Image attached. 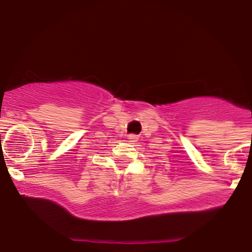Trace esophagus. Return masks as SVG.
I'll list each match as a JSON object with an SVG mask.
<instances>
[{"mask_svg": "<svg viewBox=\"0 0 252 252\" xmlns=\"http://www.w3.org/2000/svg\"><path fill=\"white\" fill-rule=\"evenodd\" d=\"M137 140H138V137L136 135H129L128 136V142L129 143L134 144L135 142H137Z\"/></svg>", "mask_w": 252, "mask_h": 252, "instance_id": "34e87169", "label": "esophagus"}]
</instances>
